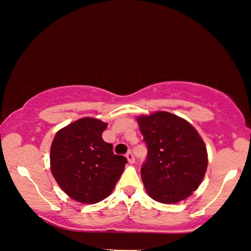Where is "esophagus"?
<instances>
[{
    "label": "esophagus",
    "mask_w": 251,
    "mask_h": 251,
    "mask_svg": "<svg viewBox=\"0 0 251 251\" xmlns=\"http://www.w3.org/2000/svg\"><path fill=\"white\" fill-rule=\"evenodd\" d=\"M126 157H127V160H128L129 164H134L135 163V157L133 155V152L131 151H128L126 154Z\"/></svg>",
    "instance_id": "obj_1"
}]
</instances>
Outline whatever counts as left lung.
<instances>
[{
  "mask_svg": "<svg viewBox=\"0 0 251 251\" xmlns=\"http://www.w3.org/2000/svg\"><path fill=\"white\" fill-rule=\"evenodd\" d=\"M137 121L147 146L141 169L147 194L163 203L184 201L198 188L207 169L201 137L188 122L167 112Z\"/></svg>",
  "mask_w": 251,
  "mask_h": 251,
  "instance_id": "obj_1",
  "label": "left lung"
}]
</instances>
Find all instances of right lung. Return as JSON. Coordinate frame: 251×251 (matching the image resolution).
<instances>
[{
  "instance_id": "1",
  "label": "right lung",
  "mask_w": 251,
  "mask_h": 251,
  "mask_svg": "<svg viewBox=\"0 0 251 251\" xmlns=\"http://www.w3.org/2000/svg\"><path fill=\"white\" fill-rule=\"evenodd\" d=\"M107 124L85 117L58 130L50 146V171L74 201L96 203L113 192L127 163L101 138Z\"/></svg>"
}]
</instances>
